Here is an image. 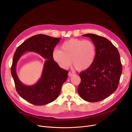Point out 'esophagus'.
Segmentation results:
<instances>
[{"label":"esophagus","mask_w":132,"mask_h":132,"mask_svg":"<svg viewBox=\"0 0 132 132\" xmlns=\"http://www.w3.org/2000/svg\"><path fill=\"white\" fill-rule=\"evenodd\" d=\"M73 73H71V72H69V73H68V76H69V77H71V76H73Z\"/></svg>","instance_id":"esophagus-1"}]
</instances>
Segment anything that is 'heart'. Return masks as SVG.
I'll list each match as a JSON object with an SVG mask.
<instances>
[{
	"mask_svg": "<svg viewBox=\"0 0 132 132\" xmlns=\"http://www.w3.org/2000/svg\"><path fill=\"white\" fill-rule=\"evenodd\" d=\"M96 56V47L90 40L70 39L52 53L53 60L62 68L67 69L71 64L77 70L83 71L93 64Z\"/></svg>",
	"mask_w": 132,
	"mask_h": 132,
	"instance_id": "b5f03b06",
	"label": "heart"
}]
</instances>
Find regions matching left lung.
<instances>
[{
    "label": "left lung",
    "instance_id": "left-lung-1",
    "mask_svg": "<svg viewBox=\"0 0 132 132\" xmlns=\"http://www.w3.org/2000/svg\"><path fill=\"white\" fill-rule=\"evenodd\" d=\"M96 47V56L92 65L79 73L81 82L77 90L84 100L96 102L113 93L118 87L122 71L119 52L117 47L104 37L86 34Z\"/></svg>",
    "mask_w": 132,
    "mask_h": 132
}]
</instances>
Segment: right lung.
Returning <instances> with one entry per match:
<instances>
[{"instance_id":"1","label":"right lung","mask_w":132,"mask_h":132,"mask_svg":"<svg viewBox=\"0 0 132 132\" xmlns=\"http://www.w3.org/2000/svg\"><path fill=\"white\" fill-rule=\"evenodd\" d=\"M61 39L44 34L35 35L23 42L14 53L11 72L16 90L23 99L34 105H43L55 100L68 78V72L61 68L52 57L54 48ZM27 51L35 52L46 59L41 78L31 86L23 84L16 72L18 61Z\"/></svg>"}]
</instances>
